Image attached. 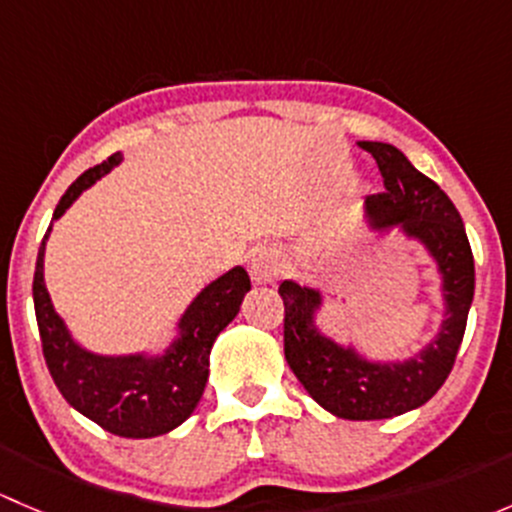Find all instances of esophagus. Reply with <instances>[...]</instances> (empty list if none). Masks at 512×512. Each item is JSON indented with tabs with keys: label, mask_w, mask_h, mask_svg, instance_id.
Segmentation results:
<instances>
[{
	"label": "esophagus",
	"mask_w": 512,
	"mask_h": 512,
	"mask_svg": "<svg viewBox=\"0 0 512 512\" xmlns=\"http://www.w3.org/2000/svg\"><path fill=\"white\" fill-rule=\"evenodd\" d=\"M282 272H285V260L275 247H265V250L252 255L250 277L255 285H272Z\"/></svg>",
	"instance_id": "esophagus-1"
}]
</instances>
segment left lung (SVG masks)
Here are the masks:
<instances>
[{
  "mask_svg": "<svg viewBox=\"0 0 512 512\" xmlns=\"http://www.w3.org/2000/svg\"><path fill=\"white\" fill-rule=\"evenodd\" d=\"M359 148L374 156L386 188L364 200L366 223L376 232L399 227L436 262L446 307L438 334L409 359L371 361L352 344L319 332V289L285 280L280 297L285 302V359L299 384L329 414L376 421L418 409L448 379L466 334L476 270L466 227L451 198L418 173L399 148L379 141H359Z\"/></svg>",
  "mask_w": 512,
  "mask_h": 512,
  "instance_id": "1",
  "label": "left lung"
}]
</instances>
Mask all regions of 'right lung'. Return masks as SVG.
Segmentation results:
<instances>
[{"label": "right lung", "instance_id": "add662e5", "mask_svg": "<svg viewBox=\"0 0 512 512\" xmlns=\"http://www.w3.org/2000/svg\"><path fill=\"white\" fill-rule=\"evenodd\" d=\"M121 160V153H113L79 175L56 205L54 220ZM51 225L41 240L32 289L41 349L56 389L79 414L113 436L153 438L178 428L193 414L208 384L215 339L237 317L242 299L250 292L247 272L232 267L200 289L180 317L178 337L160 354H94L71 337L44 285V250Z\"/></svg>", "mask_w": 512, "mask_h": 512}]
</instances>
